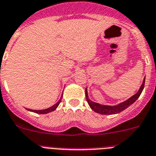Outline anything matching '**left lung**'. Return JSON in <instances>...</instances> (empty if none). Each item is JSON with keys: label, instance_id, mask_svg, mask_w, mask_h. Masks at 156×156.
Returning <instances> with one entry per match:
<instances>
[{"label": "left lung", "instance_id": "8db88e82", "mask_svg": "<svg viewBox=\"0 0 156 156\" xmlns=\"http://www.w3.org/2000/svg\"><path fill=\"white\" fill-rule=\"evenodd\" d=\"M144 82H145V78H144L143 83H142L141 86L139 89L137 93L134 94L133 97L130 98H129L126 101L122 103H120L118 105L115 106H108V105H102V104H97L93 101H90L89 99V96H88V92H87V88L86 89V101H87L88 104H89V107L91 108L92 110L94 111L97 113L101 114V115H114V114H118L119 112H122L125 109H126L128 107H129L132 104L135 102V101L139 98L140 95L141 94L142 91H143L144 87Z\"/></svg>", "mask_w": 156, "mask_h": 156}]
</instances>
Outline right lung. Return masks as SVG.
<instances>
[{"label":"right lung","instance_id":"obj_1","mask_svg":"<svg viewBox=\"0 0 156 156\" xmlns=\"http://www.w3.org/2000/svg\"><path fill=\"white\" fill-rule=\"evenodd\" d=\"M62 96H63V94H62ZM61 99H62V97L61 98L59 99V101H58L56 104H55L53 105V106L50 107V108H47V109H44V110H32V109H27L28 111H30V112H34V113H37V114H47V113H49V112H53V111H55V109H56V108H57L58 106H59V103L61 102Z\"/></svg>","mask_w":156,"mask_h":156}]
</instances>
